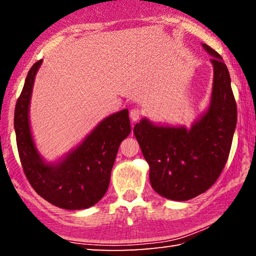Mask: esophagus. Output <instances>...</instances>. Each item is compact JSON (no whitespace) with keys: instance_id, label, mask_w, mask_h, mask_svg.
<instances>
[{"instance_id":"34e87169","label":"esophagus","mask_w":256,"mask_h":256,"mask_svg":"<svg viewBox=\"0 0 256 256\" xmlns=\"http://www.w3.org/2000/svg\"><path fill=\"white\" fill-rule=\"evenodd\" d=\"M130 118H131L132 122H136V120L141 118V110H138V108H132V110H130Z\"/></svg>"}]
</instances>
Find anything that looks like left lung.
<instances>
[{
	"label": "left lung",
	"mask_w": 256,
	"mask_h": 256,
	"mask_svg": "<svg viewBox=\"0 0 256 256\" xmlns=\"http://www.w3.org/2000/svg\"><path fill=\"white\" fill-rule=\"evenodd\" d=\"M214 66V84L208 110L185 126H159L144 118L134 126L142 154L149 164V178L160 196L186 201L216 183L227 162L237 123V106L230 76L222 58L202 44Z\"/></svg>",
	"instance_id": "obj_1"
}]
</instances>
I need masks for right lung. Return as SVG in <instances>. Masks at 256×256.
<instances>
[{
	"mask_svg": "<svg viewBox=\"0 0 256 256\" xmlns=\"http://www.w3.org/2000/svg\"><path fill=\"white\" fill-rule=\"evenodd\" d=\"M42 60L26 78L14 110L19 157L32 188L52 204L66 210L86 209L105 196L120 142L131 132L128 110L107 116L81 144L56 164L42 159L34 146L29 124V105L34 76Z\"/></svg>",
	"mask_w": 256,
	"mask_h": 256,
	"instance_id": "obj_1",
	"label": "right lung"
}]
</instances>
